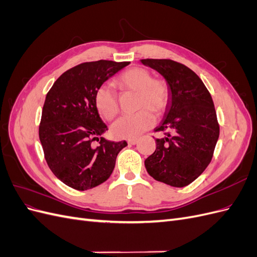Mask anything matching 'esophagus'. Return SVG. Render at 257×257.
Segmentation results:
<instances>
[{
  "label": "esophagus",
  "instance_id": "1",
  "mask_svg": "<svg viewBox=\"0 0 257 257\" xmlns=\"http://www.w3.org/2000/svg\"><path fill=\"white\" fill-rule=\"evenodd\" d=\"M127 143H128L130 145H136V144L138 143V139H136V138H133V139H128Z\"/></svg>",
  "mask_w": 257,
  "mask_h": 257
}]
</instances>
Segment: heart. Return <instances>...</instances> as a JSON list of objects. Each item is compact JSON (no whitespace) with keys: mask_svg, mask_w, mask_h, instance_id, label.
I'll use <instances>...</instances> for the list:
<instances>
[{"mask_svg":"<svg viewBox=\"0 0 257 257\" xmlns=\"http://www.w3.org/2000/svg\"><path fill=\"white\" fill-rule=\"evenodd\" d=\"M116 84L122 90L137 92V107L134 114H126L111 125V134L115 138L133 139L152 127L155 115L164 113L170 100L168 83L162 78H152L151 73L144 67H133L122 73ZM94 103L98 113L105 120H112L119 112V102L114 91L107 84L96 90Z\"/></svg>","mask_w":257,"mask_h":257,"instance_id":"obj_1","label":"heart"}]
</instances>
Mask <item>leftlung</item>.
<instances>
[{
	"label": "left lung",
	"mask_w": 257,
	"mask_h": 257,
	"mask_svg": "<svg viewBox=\"0 0 257 257\" xmlns=\"http://www.w3.org/2000/svg\"><path fill=\"white\" fill-rule=\"evenodd\" d=\"M168 83L170 100L155 132L157 149L146 159L148 174L155 180L183 188L198 178L211 162L220 126L211 95L191 68L169 59H144Z\"/></svg>",
	"instance_id": "obj_1"
}]
</instances>
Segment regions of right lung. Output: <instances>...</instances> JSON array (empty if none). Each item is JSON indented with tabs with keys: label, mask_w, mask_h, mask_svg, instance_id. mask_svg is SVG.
Listing matches in <instances>:
<instances>
[{
	"label": "right lung",
	"mask_w": 257,
	"mask_h": 257,
	"mask_svg": "<svg viewBox=\"0 0 257 257\" xmlns=\"http://www.w3.org/2000/svg\"><path fill=\"white\" fill-rule=\"evenodd\" d=\"M130 62H85L62 74L46 95L40 124L45 159L59 180L85 191L112 174L118 153L127 146L100 137L108 130L94 103L96 90ZM101 139L100 146L91 143Z\"/></svg>",
	"instance_id": "obj_1"
}]
</instances>
